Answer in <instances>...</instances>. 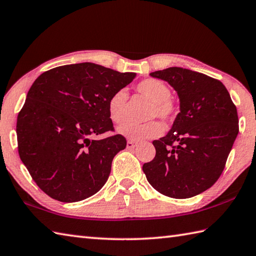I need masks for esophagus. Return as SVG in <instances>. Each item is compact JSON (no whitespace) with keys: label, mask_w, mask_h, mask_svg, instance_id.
<instances>
[{"label":"esophagus","mask_w":256,"mask_h":256,"mask_svg":"<svg viewBox=\"0 0 256 256\" xmlns=\"http://www.w3.org/2000/svg\"><path fill=\"white\" fill-rule=\"evenodd\" d=\"M138 144L135 143V142H133V140H128V143H126V148H128V150H131V148H134L135 146H136Z\"/></svg>","instance_id":"1"}]
</instances>
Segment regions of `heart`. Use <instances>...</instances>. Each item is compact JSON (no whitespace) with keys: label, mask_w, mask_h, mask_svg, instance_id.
Masks as SVG:
<instances>
[{"label":"heart","mask_w":256,"mask_h":256,"mask_svg":"<svg viewBox=\"0 0 256 256\" xmlns=\"http://www.w3.org/2000/svg\"><path fill=\"white\" fill-rule=\"evenodd\" d=\"M136 90L150 102L148 118L157 116L164 122H172L176 118L178 106L170 96V89L164 81L156 78H148L138 84ZM128 92L125 89H118L113 92L108 100V113L111 121L120 124L126 118ZM164 128L158 121H150L148 123H125L118 128V134L126 138L140 140L160 136Z\"/></svg>","instance_id":"b5f03b06"}]
</instances>
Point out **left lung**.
<instances>
[{
	"label": "left lung",
	"instance_id": "8db88e82",
	"mask_svg": "<svg viewBox=\"0 0 256 256\" xmlns=\"http://www.w3.org/2000/svg\"><path fill=\"white\" fill-rule=\"evenodd\" d=\"M150 74L177 91L180 112L166 136L153 142L156 155L143 172L167 197H194L209 189L224 170L238 133L236 106L224 84L206 74L180 67Z\"/></svg>",
	"mask_w": 256,
	"mask_h": 256
}]
</instances>
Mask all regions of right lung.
I'll return each mask as SVG.
<instances>
[{
	"mask_svg": "<svg viewBox=\"0 0 256 256\" xmlns=\"http://www.w3.org/2000/svg\"><path fill=\"white\" fill-rule=\"evenodd\" d=\"M135 76L82 62L48 70L32 84L16 123L18 154L50 197L76 202L104 186L126 140L91 138L114 131L108 100Z\"/></svg>",
	"mask_w": 256,
	"mask_h": 256,
	"instance_id": "right-lung-1",
	"label": "right lung"
}]
</instances>
